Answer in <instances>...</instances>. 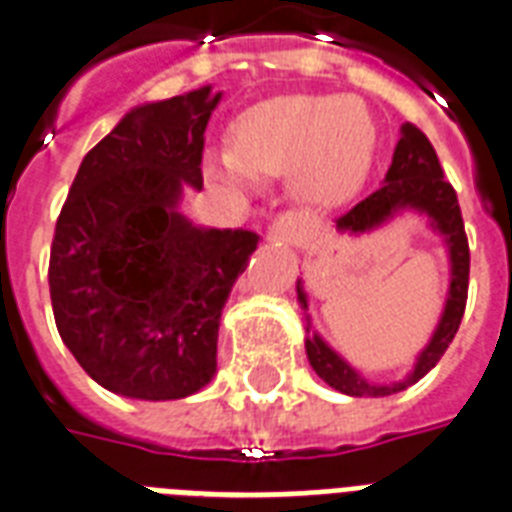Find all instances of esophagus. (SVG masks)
I'll use <instances>...</instances> for the list:
<instances>
[{
    "mask_svg": "<svg viewBox=\"0 0 512 512\" xmlns=\"http://www.w3.org/2000/svg\"><path fill=\"white\" fill-rule=\"evenodd\" d=\"M310 234V226L307 220L299 213H281L273 223H270V239H278L284 244H302Z\"/></svg>",
    "mask_w": 512,
    "mask_h": 512,
    "instance_id": "esophagus-1",
    "label": "esophagus"
}]
</instances>
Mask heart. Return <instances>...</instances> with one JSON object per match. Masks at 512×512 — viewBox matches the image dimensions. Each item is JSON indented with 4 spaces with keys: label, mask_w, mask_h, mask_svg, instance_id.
Listing matches in <instances>:
<instances>
[{
    "label": "heart",
    "mask_w": 512,
    "mask_h": 512,
    "mask_svg": "<svg viewBox=\"0 0 512 512\" xmlns=\"http://www.w3.org/2000/svg\"><path fill=\"white\" fill-rule=\"evenodd\" d=\"M371 110L352 97L292 94L249 107L234 126V152L210 160V173L231 184L289 173V184L313 205L350 199L376 157Z\"/></svg>",
    "instance_id": "heart-1"
}]
</instances>
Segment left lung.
<instances>
[{"instance_id":"1","label":"left lung","mask_w":512,"mask_h":512,"mask_svg":"<svg viewBox=\"0 0 512 512\" xmlns=\"http://www.w3.org/2000/svg\"><path fill=\"white\" fill-rule=\"evenodd\" d=\"M400 134V141L394 147L392 165L386 170L384 186H378L363 202H357L342 218H336V228L347 231V234H365V231H373L389 218H394V213H400V210H418V213L429 215L431 228L436 234H442L444 244H447L452 270L450 292H447L442 318L431 334V342L421 350L413 371L394 384H371L344 357L336 355L321 336H307L305 350L313 371L328 386H334L336 392L350 394V397H386V394L402 392L410 384H415L418 378L426 376L458 334V326L465 313V299H468L471 252H468V236H465L458 194H455L450 181H444L439 157H436L431 141L426 139L421 128L405 123ZM297 299L299 305L307 310V294L302 289V281H297ZM307 331H310V321H307Z\"/></svg>"}]
</instances>
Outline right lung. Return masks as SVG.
<instances>
[{
	"mask_svg": "<svg viewBox=\"0 0 512 512\" xmlns=\"http://www.w3.org/2000/svg\"><path fill=\"white\" fill-rule=\"evenodd\" d=\"M210 86L139 105L83 157L54 226L49 297L83 371L134 400L210 384L220 313L260 236L178 213L202 189Z\"/></svg>",
	"mask_w": 512,
	"mask_h": 512,
	"instance_id": "add662e5",
	"label": "right lung"
}]
</instances>
